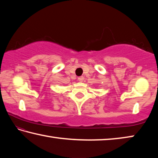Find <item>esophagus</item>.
<instances>
[{"instance_id": "34e87169", "label": "esophagus", "mask_w": 158, "mask_h": 158, "mask_svg": "<svg viewBox=\"0 0 158 158\" xmlns=\"http://www.w3.org/2000/svg\"><path fill=\"white\" fill-rule=\"evenodd\" d=\"M78 80H79V81H80V82H82V81H84V77H79V78H78Z\"/></svg>"}]
</instances>
